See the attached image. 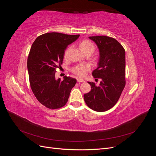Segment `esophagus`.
<instances>
[{
	"instance_id": "obj_1",
	"label": "esophagus",
	"mask_w": 156,
	"mask_h": 156,
	"mask_svg": "<svg viewBox=\"0 0 156 156\" xmlns=\"http://www.w3.org/2000/svg\"><path fill=\"white\" fill-rule=\"evenodd\" d=\"M77 80V82H79V83H84V81L83 79H80V78H78Z\"/></svg>"
}]
</instances>
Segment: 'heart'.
I'll return each mask as SVG.
<instances>
[{
	"mask_svg": "<svg viewBox=\"0 0 156 156\" xmlns=\"http://www.w3.org/2000/svg\"><path fill=\"white\" fill-rule=\"evenodd\" d=\"M79 48L85 54L87 53H93L94 51H95V45H94L92 41H89L88 40H83L79 44ZM90 70V66L88 65H84V64H80L75 66L72 71L73 72L78 75L79 77H84L86 73Z\"/></svg>",
	"mask_w": 156,
	"mask_h": 156,
	"instance_id": "obj_1",
	"label": "heart"
}]
</instances>
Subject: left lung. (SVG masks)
<instances>
[{
  "instance_id": "8db88e82",
  "label": "left lung",
  "mask_w": 156,
  "mask_h": 156,
  "mask_svg": "<svg viewBox=\"0 0 156 156\" xmlns=\"http://www.w3.org/2000/svg\"><path fill=\"white\" fill-rule=\"evenodd\" d=\"M100 51L98 67L92 72L95 81L100 79V85L88 82L91 90L84 94L88 107L98 112L110 109L119 100L126 85V55L122 45L113 37L105 36H90Z\"/></svg>"
}]
</instances>
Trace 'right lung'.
<instances>
[{
    "label": "right lung",
    "mask_w": 156,
    "mask_h": 156,
    "mask_svg": "<svg viewBox=\"0 0 156 156\" xmlns=\"http://www.w3.org/2000/svg\"><path fill=\"white\" fill-rule=\"evenodd\" d=\"M77 35L50 32L38 36L32 44L27 60L30 87L42 105L51 109L62 107L77 80L65 76L55 77L56 68L62 64L65 49L76 40Z\"/></svg>",
    "instance_id": "right-lung-1"
}]
</instances>
